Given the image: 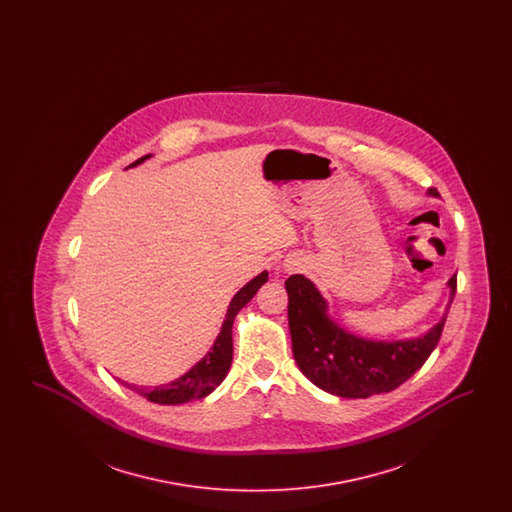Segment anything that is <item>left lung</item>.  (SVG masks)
I'll return each instance as SVG.
<instances>
[{
	"mask_svg": "<svg viewBox=\"0 0 512 512\" xmlns=\"http://www.w3.org/2000/svg\"><path fill=\"white\" fill-rule=\"evenodd\" d=\"M426 194L439 195L434 188ZM447 288L449 303L445 313L428 332L405 340H372L343 328L330 317L328 301L318 292L315 282L303 274H293L286 280L293 359L317 388L338 397L365 399L395 390L436 349L457 292V276L449 278Z\"/></svg>",
	"mask_w": 512,
	"mask_h": 512,
	"instance_id": "left-lung-1",
	"label": "left lung"
}]
</instances>
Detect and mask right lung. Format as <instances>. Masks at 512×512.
I'll use <instances>...</instances> for the list:
<instances>
[{
    "instance_id": "1",
    "label": "right lung",
    "mask_w": 512,
    "mask_h": 512,
    "mask_svg": "<svg viewBox=\"0 0 512 512\" xmlns=\"http://www.w3.org/2000/svg\"><path fill=\"white\" fill-rule=\"evenodd\" d=\"M151 155H144L142 159H138L136 163H132L130 167H138L144 161H147ZM128 167V169H130ZM268 280V270H263L261 274H257L253 280H249L240 292L236 293L228 305L226 317L222 320L219 336L215 343L211 345V349L205 353V357L201 361H197L186 374H182L180 378L172 380L169 384H161L155 388H146V386H132L122 382L126 388H130L136 393H140L142 397H146L151 403H159V405H180V403H190L195 399H203L209 393L217 390L220 382L226 378L230 365H232V324L236 315L244 309L245 305L253 299V295L259 292V288Z\"/></svg>"
}]
</instances>
